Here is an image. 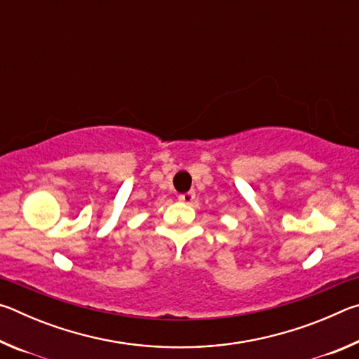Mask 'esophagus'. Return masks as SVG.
Instances as JSON below:
<instances>
[{"label": "esophagus", "mask_w": 359, "mask_h": 359, "mask_svg": "<svg viewBox=\"0 0 359 359\" xmlns=\"http://www.w3.org/2000/svg\"><path fill=\"white\" fill-rule=\"evenodd\" d=\"M179 201L185 203V204H191V203L194 201V193H193V191H188V193L180 194V196H179Z\"/></svg>", "instance_id": "esophagus-1"}]
</instances>
